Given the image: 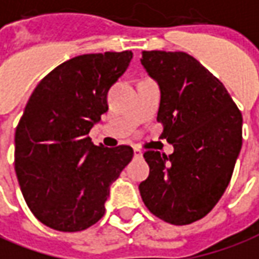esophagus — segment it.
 Here are the masks:
<instances>
[{
	"mask_svg": "<svg viewBox=\"0 0 259 259\" xmlns=\"http://www.w3.org/2000/svg\"><path fill=\"white\" fill-rule=\"evenodd\" d=\"M135 157L136 158H142L143 157V153L140 148H135Z\"/></svg>",
	"mask_w": 259,
	"mask_h": 259,
	"instance_id": "1",
	"label": "esophagus"
}]
</instances>
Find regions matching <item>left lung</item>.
Listing matches in <instances>:
<instances>
[{"label": "left lung", "instance_id": "8db88e82", "mask_svg": "<svg viewBox=\"0 0 259 259\" xmlns=\"http://www.w3.org/2000/svg\"><path fill=\"white\" fill-rule=\"evenodd\" d=\"M142 64L161 88L157 120L171 155L148 150L150 175L139 185L144 205L167 223L191 224L214 207L243 144V116L230 94L184 52H143Z\"/></svg>", "mask_w": 259, "mask_h": 259}]
</instances>
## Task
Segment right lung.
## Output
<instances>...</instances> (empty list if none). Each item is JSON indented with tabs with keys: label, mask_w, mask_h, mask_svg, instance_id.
Here are the masks:
<instances>
[{
	"label": "right lung",
	"mask_w": 259,
	"mask_h": 259,
	"mask_svg": "<svg viewBox=\"0 0 259 259\" xmlns=\"http://www.w3.org/2000/svg\"><path fill=\"white\" fill-rule=\"evenodd\" d=\"M132 57L130 50L77 56L29 98L16 126L15 171L26 205L50 229L74 233L97 223L109 186L133 158L129 146H95L88 136Z\"/></svg>",
	"instance_id": "1"
}]
</instances>
